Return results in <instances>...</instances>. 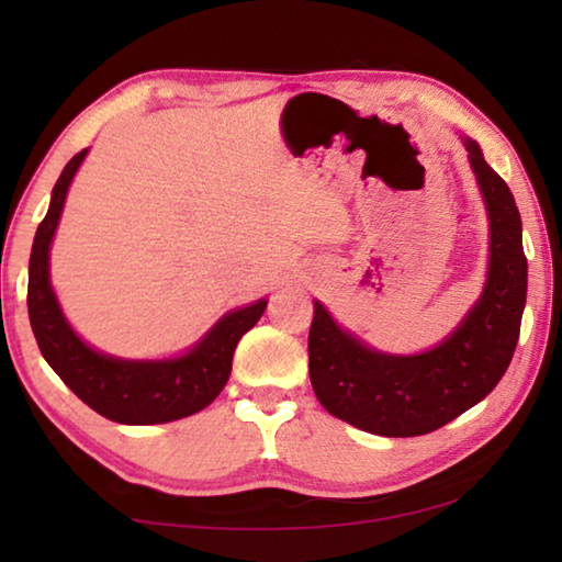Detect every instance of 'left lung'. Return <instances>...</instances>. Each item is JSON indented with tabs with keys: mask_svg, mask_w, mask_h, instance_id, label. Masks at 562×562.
Segmentation results:
<instances>
[{
	"mask_svg": "<svg viewBox=\"0 0 562 562\" xmlns=\"http://www.w3.org/2000/svg\"><path fill=\"white\" fill-rule=\"evenodd\" d=\"M491 221L488 280L481 300L439 347L396 357L361 345L315 302L310 327V382L331 416L379 436L441 429L486 398L513 359L526 307L528 260L510 188L481 148L461 136Z\"/></svg>",
	"mask_w": 562,
	"mask_h": 562,
	"instance_id": "left-lung-1",
	"label": "left lung"
}]
</instances>
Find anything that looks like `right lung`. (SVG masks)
I'll return each instance as SVG.
<instances>
[{
    "instance_id": "obj_1",
    "label": "right lung",
    "mask_w": 562,
    "mask_h": 562,
    "mask_svg": "<svg viewBox=\"0 0 562 562\" xmlns=\"http://www.w3.org/2000/svg\"><path fill=\"white\" fill-rule=\"evenodd\" d=\"M87 154L89 148H83L66 164L52 190L49 211L36 227L30 258V292H26L32 331L44 359L61 382L97 414L131 426L176 422L201 412L223 392L233 369L237 341L247 329L258 325L268 300L227 312L188 355L176 359H113L83 345L64 319L52 290L49 245L59 225L66 190Z\"/></svg>"
}]
</instances>
